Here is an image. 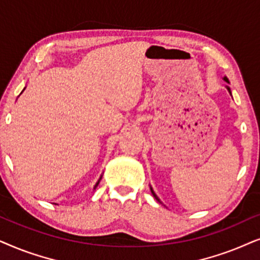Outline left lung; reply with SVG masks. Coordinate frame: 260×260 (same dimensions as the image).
I'll return each instance as SVG.
<instances>
[{"label": "left lung", "instance_id": "left-lung-1", "mask_svg": "<svg viewBox=\"0 0 260 260\" xmlns=\"http://www.w3.org/2000/svg\"><path fill=\"white\" fill-rule=\"evenodd\" d=\"M223 79H224V81H226L227 83H230V82H228V79H227V77H224ZM227 90H228V91H230V92H231V89H230V86H227ZM151 191H152V195H153V196L155 197V200H157V201H159V199H158V197H157V195H155V193H154V191H153V190H152V189H151ZM159 202H160V201H159Z\"/></svg>", "mask_w": 260, "mask_h": 260}]
</instances>
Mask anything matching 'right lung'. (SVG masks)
<instances>
[{"label": "right lung", "mask_w": 260, "mask_h": 260, "mask_svg": "<svg viewBox=\"0 0 260 260\" xmlns=\"http://www.w3.org/2000/svg\"><path fill=\"white\" fill-rule=\"evenodd\" d=\"M99 183H100V181H99V182H98V183H96V185H95V188H96V186H98V185H99Z\"/></svg>", "instance_id": "add662e5"}]
</instances>
